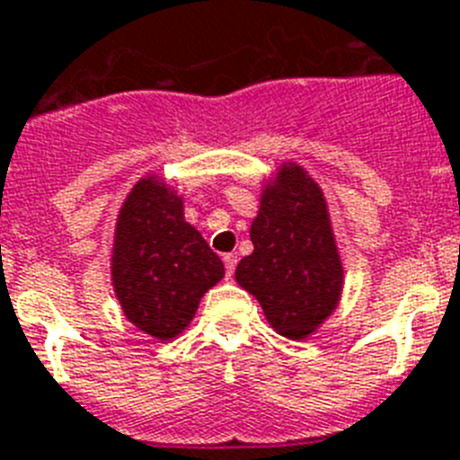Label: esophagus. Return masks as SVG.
I'll return each instance as SVG.
<instances>
[{"label": "esophagus", "mask_w": 460, "mask_h": 460, "mask_svg": "<svg viewBox=\"0 0 460 460\" xmlns=\"http://www.w3.org/2000/svg\"><path fill=\"white\" fill-rule=\"evenodd\" d=\"M222 261H225L226 277H231V275H234V270H235V263H238V256H235V254H225V256H222Z\"/></svg>", "instance_id": "34e87169"}]
</instances>
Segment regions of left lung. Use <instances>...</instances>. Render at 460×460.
I'll return each instance as SVG.
<instances>
[{"label":"left lung","instance_id":"obj_1","mask_svg":"<svg viewBox=\"0 0 460 460\" xmlns=\"http://www.w3.org/2000/svg\"><path fill=\"white\" fill-rule=\"evenodd\" d=\"M250 238L254 252L238 263L235 281L281 337L307 339L339 305L343 266L325 197L300 164H281L263 190Z\"/></svg>","mask_w":460,"mask_h":460}]
</instances>
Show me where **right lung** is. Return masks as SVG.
<instances>
[{
    "label": "right lung",
    "instance_id": "right-lung-1",
    "mask_svg": "<svg viewBox=\"0 0 460 460\" xmlns=\"http://www.w3.org/2000/svg\"><path fill=\"white\" fill-rule=\"evenodd\" d=\"M225 277L222 259L183 217V199L155 176L139 181L119 210L111 284L142 332L169 341Z\"/></svg>",
    "mask_w": 460,
    "mask_h": 460
}]
</instances>
